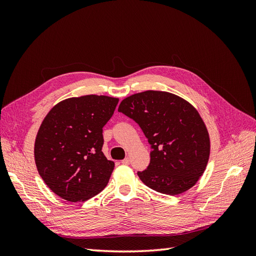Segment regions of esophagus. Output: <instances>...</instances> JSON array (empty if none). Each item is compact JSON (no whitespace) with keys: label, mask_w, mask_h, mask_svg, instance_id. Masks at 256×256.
Returning <instances> with one entry per match:
<instances>
[{"label":"esophagus","mask_w":256,"mask_h":256,"mask_svg":"<svg viewBox=\"0 0 256 256\" xmlns=\"http://www.w3.org/2000/svg\"><path fill=\"white\" fill-rule=\"evenodd\" d=\"M122 164H125V166L129 164H130V159H129V158H125L124 160H122Z\"/></svg>","instance_id":"obj_1"}]
</instances>
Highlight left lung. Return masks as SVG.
Listing matches in <instances>:
<instances>
[{
    "mask_svg": "<svg viewBox=\"0 0 256 256\" xmlns=\"http://www.w3.org/2000/svg\"><path fill=\"white\" fill-rule=\"evenodd\" d=\"M118 112L138 124L152 145L150 166L138 172L147 187L177 196L198 182L209 159L210 140L194 106L171 92L146 90L124 99Z\"/></svg>",
    "mask_w": 256,
    "mask_h": 256,
    "instance_id": "1",
    "label": "left lung"
}]
</instances>
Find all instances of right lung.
I'll use <instances>...</instances> for the list:
<instances>
[{"label": "right lung", "instance_id": "1", "mask_svg": "<svg viewBox=\"0 0 256 256\" xmlns=\"http://www.w3.org/2000/svg\"><path fill=\"white\" fill-rule=\"evenodd\" d=\"M118 98L85 95L54 106L38 130L34 156L44 184L68 202H83L102 192L114 168L102 152V128Z\"/></svg>", "mask_w": 256, "mask_h": 256}]
</instances>
